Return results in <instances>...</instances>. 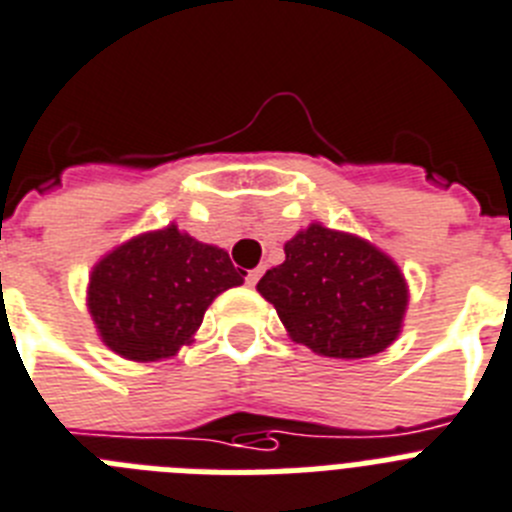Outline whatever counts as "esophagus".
Returning <instances> with one entry per match:
<instances>
[{
    "mask_svg": "<svg viewBox=\"0 0 512 512\" xmlns=\"http://www.w3.org/2000/svg\"><path fill=\"white\" fill-rule=\"evenodd\" d=\"M261 274H264V269H253V272H248L246 274V282H248V285H256V282H259V279H261Z\"/></svg>",
    "mask_w": 512,
    "mask_h": 512,
    "instance_id": "obj_1",
    "label": "esophagus"
}]
</instances>
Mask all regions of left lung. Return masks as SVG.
Here are the masks:
<instances>
[{
    "instance_id": "8db88e82",
    "label": "left lung",
    "mask_w": 512,
    "mask_h": 512,
    "mask_svg": "<svg viewBox=\"0 0 512 512\" xmlns=\"http://www.w3.org/2000/svg\"><path fill=\"white\" fill-rule=\"evenodd\" d=\"M256 290L295 344L334 360L391 347L404 326L409 285L399 264L360 235L310 222L285 243V261Z\"/></svg>"
}]
</instances>
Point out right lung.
Segmentation results:
<instances>
[{
  "label": "right lung",
  "mask_w": 512,
  "mask_h": 512,
  "mask_svg": "<svg viewBox=\"0 0 512 512\" xmlns=\"http://www.w3.org/2000/svg\"><path fill=\"white\" fill-rule=\"evenodd\" d=\"M225 248L178 230L139 233L108 251L90 272L87 310L100 342L131 362H157L194 342L204 313L243 285Z\"/></svg>",
  "instance_id": "1"
}]
</instances>
